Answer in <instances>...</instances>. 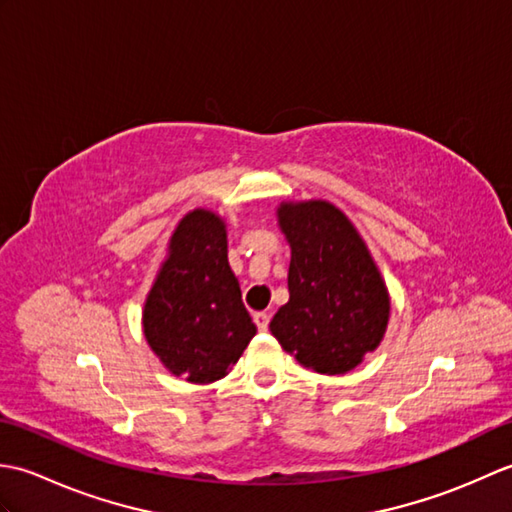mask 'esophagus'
Instances as JSON below:
<instances>
[{
    "label": "esophagus",
    "instance_id": "1",
    "mask_svg": "<svg viewBox=\"0 0 512 512\" xmlns=\"http://www.w3.org/2000/svg\"><path fill=\"white\" fill-rule=\"evenodd\" d=\"M253 319H255V325L259 330H268V323H270V314L268 312H255L253 314Z\"/></svg>",
    "mask_w": 512,
    "mask_h": 512
}]
</instances>
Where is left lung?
Returning <instances> with one entry per match:
<instances>
[{"instance_id": "8db88e82", "label": "left lung", "mask_w": 512, "mask_h": 512, "mask_svg": "<svg viewBox=\"0 0 512 512\" xmlns=\"http://www.w3.org/2000/svg\"><path fill=\"white\" fill-rule=\"evenodd\" d=\"M290 299L270 321L284 352L319 374H347L387 332L391 299L361 233L328 200L281 202Z\"/></svg>"}]
</instances>
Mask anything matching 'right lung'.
Returning a JSON list of instances; mask_svg holds the SVG:
<instances>
[{"label": "right lung", "instance_id": "right-lung-1", "mask_svg": "<svg viewBox=\"0 0 512 512\" xmlns=\"http://www.w3.org/2000/svg\"><path fill=\"white\" fill-rule=\"evenodd\" d=\"M145 339L173 376L224 378L257 334L228 264L226 220L193 209L178 222L143 306Z\"/></svg>", "mask_w": 512, "mask_h": 512}]
</instances>
